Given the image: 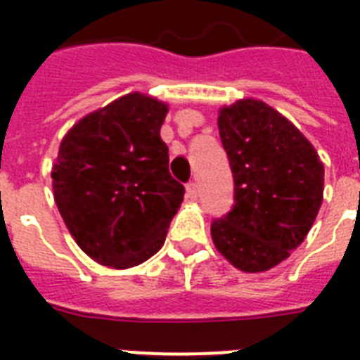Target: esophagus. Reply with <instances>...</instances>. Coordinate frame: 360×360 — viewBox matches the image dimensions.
<instances>
[{"label": "esophagus", "instance_id": "esophagus-1", "mask_svg": "<svg viewBox=\"0 0 360 360\" xmlns=\"http://www.w3.org/2000/svg\"><path fill=\"white\" fill-rule=\"evenodd\" d=\"M198 198V183L196 181H191L186 183V200H196Z\"/></svg>", "mask_w": 360, "mask_h": 360}]
</instances>
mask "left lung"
Masks as SVG:
<instances>
[{
  "label": "left lung",
  "mask_w": 360,
  "mask_h": 360,
  "mask_svg": "<svg viewBox=\"0 0 360 360\" xmlns=\"http://www.w3.org/2000/svg\"><path fill=\"white\" fill-rule=\"evenodd\" d=\"M233 174V205L211 237L245 273L278 265L301 245L323 202V164L312 143L262 101L245 98L219 115Z\"/></svg>",
  "instance_id": "left-lung-1"
}]
</instances>
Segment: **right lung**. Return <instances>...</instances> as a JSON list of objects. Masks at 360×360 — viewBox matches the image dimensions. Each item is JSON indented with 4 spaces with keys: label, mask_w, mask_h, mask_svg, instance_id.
<instances>
[{
    "label": "right lung",
    "mask_w": 360,
    "mask_h": 360,
    "mask_svg": "<svg viewBox=\"0 0 360 360\" xmlns=\"http://www.w3.org/2000/svg\"><path fill=\"white\" fill-rule=\"evenodd\" d=\"M168 106L130 93L69 130L53 164L65 224L101 265H140L164 245L185 186L168 169L160 127Z\"/></svg>",
    "instance_id": "1"
}]
</instances>
